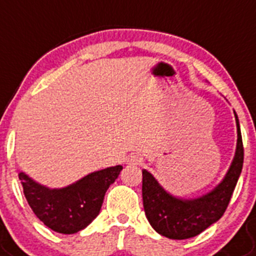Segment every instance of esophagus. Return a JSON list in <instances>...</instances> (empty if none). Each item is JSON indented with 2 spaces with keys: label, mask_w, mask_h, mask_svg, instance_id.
Here are the masks:
<instances>
[{
  "label": "esophagus",
  "mask_w": 256,
  "mask_h": 256,
  "mask_svg": "<svg viewBox=\"0 0 256 256\" xmlns=\"http://www.w3.org/2000/svg\"><path fill=\"white\" fill-rule=\"evenodd\" d=\"M128 164H139L140 162H142V159H140L138 155H131L130 158H128Z\"/></svg>",
  "instance_id": "esophagus-1"
}]
</instances>
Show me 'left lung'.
<instances>
[{
	"mask_svg": "<svg viewBox=\"0 0 256 256\" xmlns=\"http://www.w3.org/2000/svg\"><path fill=\"white\" fill-rule=\"evenodd\" d=\"M238 148L225 179L212 192L197 200H179L166 193L154 176L142 170V204L148 221L156 232L173 240L194 238L225 214L244 163V145L238 114Z\"/></svg>",
	"mask_w": 256,
	"mask_h": 256,
	"instance_id": "left-lung-1",
	"label": "left lung"
}]
</instances>
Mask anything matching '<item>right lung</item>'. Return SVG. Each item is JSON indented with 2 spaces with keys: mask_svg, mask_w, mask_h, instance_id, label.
<instances>
[{
  "mask_svg": "<svg viewBox=\"0 0 256 256\" xmlns=\"http://www.w3.org/2000/svg\"><path fill=\"white\" fill-rule=\"evenodd\" d=\"M121 170V166L102 169L62 190L42 187L25 173L18 174V178L28 206L38 218L52 231L74 234L98 216L104 193Z\"/></svg>",
  "mask_w": 256,
  "mask_h": 256,
  "instance_id": "add662e5",
  "label": "right lung"
}]
</instances>
